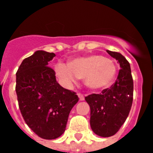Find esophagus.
I'll list each match as a JSON object with an SVG mask.
<instances>
[{
  "label": "esophagus",
  "instance_id": "obj_1",
  "mask_svg": "<svg viewBox=\"0 0 153 153\" xmlns=\"http://www.w3.org/2000/svg\"><path fill=\"white\" fill-rule=\"evenodd\" d=\"M78 97H79V100L81 101L85 100V97H84L83 94H81L79 93V94H78Z\"/></svg>",
  "mask_w": 153,
  "mask_h": 153
}]
</instances>
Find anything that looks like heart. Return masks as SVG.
<instances>
[{
    "instance_id": "heart-1",
    "label": "heart",
    "mask_w": 153,
    "mask_h": 153,
    "mask_svg": "<svg viewBox=\"0 0 153 153\" xmlns=\"http://www.w3.org/2000/svg\"><path fill=\"white\" fill-rule=\"evenodd\" d=\"M56 75L64 85H71L78 79L85 80L92 90H102L110 86L117 74V66L112 59L101 55L78 57L68 65L58 63Z\"/></svg>"
}]
</instances>
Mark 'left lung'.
<instances>
[{"instance_id":"8db88e82","label":"left lung","mask_w":153,"mask_h":153,"mask_svg":"<svg viewBox=\"0 0 153 153\" xmlns=\"http://www.w3.org/2000/svg\"><path fill=\"white\" fill-rule=\"evenodd\" d=\"M120 65L115 84L100 94L85 97L91 108L90 125L97 135L109 137L115 134L129 115L133 102L134 82L130 63L122 54L106 51Z\"/></svg>"}]
</instances>
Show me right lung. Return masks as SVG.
<instances>
[{
	"label": "right lung",
	"instance_id": "1",
	"mask_svg": "<svg viewBox=\"0 0 153 153\" xmlns=\"http://www.w3.org/2000/svg\"><path fill=\"white\" fill-rule=\"evenodd\" d=\"M53 53L37 51L25 58L16 72V92L25 123L38 137L58 138L64 133L68 115L78 102L76 93L61 87L48 62Z\"/></svg>",
	"mask_w": 153,
	"mask_h": 153
}]
</instances>
